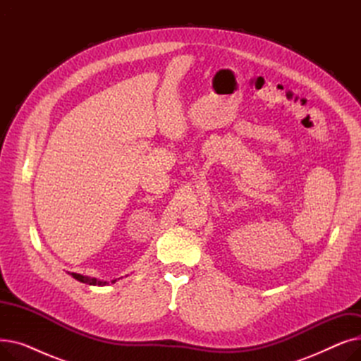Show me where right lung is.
Returning a JSON list of instances; mask_svg holds the SVG:
<instances>
[{"instance_id": "right-lung-1", "label": "right lung", "mask_w": 361, "mask_h": 361, "mask_svg": "<svg viewBox=\"0 0 361 361\" xmlns=\"http://www.w3.org/2000/svg\"><path fill=\"white\" fill-rule=\"evenodd\" d=\"M74 279H78V281H80V282H83V283H89V286H106V281H99V279H97V278H89V276H83V275H80V274H74V272H71L70 274ZM117 279H114V281H111L112 283L116 282Z\"/></svg>"}]
</instances>
